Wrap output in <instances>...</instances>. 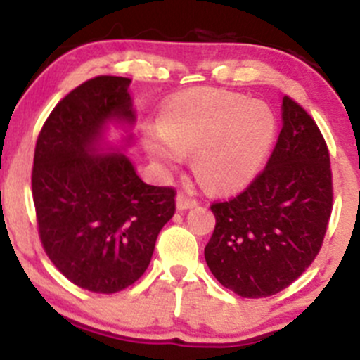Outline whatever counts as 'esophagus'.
Listing matches in <instances>:
<instances>
[{
    "label": "esophagus",
    "mask_w": 360,
    "mask_h": 360,
    "mask_svg": "<svg viewBox=\"0 0 360 360\" xmlns=\"http://www.w3.org/2000/svg\"><path fill=\"white\" fill-rule=\"evenodd\" d=\"M197 200H195V198H191V197H188V195H183V193H179L176 197V205H177V209L179 210H186V209H193V207H197Z\"/></svg>",
    "instance_id": "34e87169"
}]
</instances>
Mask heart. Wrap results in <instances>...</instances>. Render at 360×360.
<instances>
[{
  "label": "heart",
  "instance_id": "b5f03b06",
  "mask_svg": "<svg viewBox=\"0 0 360 360\" xmlns=\"http://www.w3.org/2000/svg\"><path fill=\"white\" fill-rule=\"evenodd\" d=\"M277 122L268 104L217 89L190 90L170 99L160 127L146 129L144 150L170 169L193 153V169L214 190L250 183L263 167Z\"/></svg>",
  "mask_w": 360,
  "mask_h": 360
}]
</instances>
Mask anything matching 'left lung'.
<instances>
[{"label": "left lung", "instance_id": "obj_1", "mask_svg": "<svg viewBox=\"0 0 360 360\" xmlns=\"http://www.w3.org/2000/svg\"><path fill=\"white\" fill-rule=\"evenodd\" d=\"M333 209L331 163L317 123L282 97V130L263 172L235 198L210 205L205 245L214 277L242 297L291 285L321 250Z\"/></svg>", "mask_w": 360, "mask_h": 360}]
</instances>
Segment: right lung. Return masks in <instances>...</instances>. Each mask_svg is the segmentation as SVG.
I'll list each match as a JSON object with an SVG mask.
<instances>
[{"instance_id":"right-lung-1","label":"right lung","mask_w":360,"mask_h":360,"mask_svg":"<svg viewBox=\"0 0 360 360\" xmlns=\"http://www.w3.org/2000/svg\"><path fill=\"white\" fill-rule=\"evenodd\" d=\"M122 76H97L69 92L46 118L32 167V200L46 256L78 288L112 294L146 271L176 191L146 184L123 151L136 110ZM111 124L126 136L105 141Z\"/></svg>"}]
</instances>
